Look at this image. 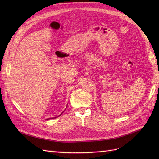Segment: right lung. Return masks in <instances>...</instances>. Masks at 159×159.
Returning a JSON list of instances; mask_svg holds the SVG:
<instances>
[{"instance_id": "obj_1", "label": "right lung", "mask_w": 159, "mask_h": 159, "mask_svg": "<svg viewBox=\"0 0 159 159\" xmlns=\"http://www.w3.org/2000/svg\"><path fill=\"white\" fill-rule=\"evenodd\" d=\"M52 119H54V118H52ZM48 119H47L46 120H48Z\"/></svg>"}]
</instances>
